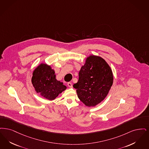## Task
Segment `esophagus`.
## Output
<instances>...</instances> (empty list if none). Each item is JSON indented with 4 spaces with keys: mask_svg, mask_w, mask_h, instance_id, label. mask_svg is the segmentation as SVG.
Segmentation results:
<instances>
[{
    "mask_svg": "<svg viewBox=\"0 0 149 149\" xmlns=\"http://www.w3.org/2000/svg\"><path fill=\"white\" fill-rule=\"evenodd\" d=\"M67 85H68V86L69 87H70V88H72L73 86H72V83L71 82H68V84H67Z\"/></svg>",
    "mask_w": 149,
    "mask_h": 149,
    "instance_id": "obj_1",
    "label": "esophagus"
}]
</instances>
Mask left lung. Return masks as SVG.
Returning a JSON list of instances; mask_svg holds the SVG:
<instances>
[{"label":"left lung","instance_id":"left-lung-1","mask_svg":"<svg viewBox=\"0 0 149 149\" xmlns=\"http://www.w3.org/2000/svg\"><path fill=\"white\" fill-rule=\"evenodd\" d=\"M77 82L73 84L78 97L88 107L95 106L107 96L113 84L109 65L101 57L91 55L79 72Z\"/></svg>","mask_w":149,"mask_h":149}]
</instances>
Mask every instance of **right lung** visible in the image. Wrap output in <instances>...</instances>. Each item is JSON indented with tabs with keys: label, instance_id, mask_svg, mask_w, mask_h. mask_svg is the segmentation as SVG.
Segmentation results:
<instances>
[{
	"label": "right lung",
	"instance_id": "obj_1",
	"mask_svg": "<svg viewBox=\"0 0 149 149\" xmlns=\"http://www.w3.org/2000/svg\"><path fill=\"white\" fill-rule=\"evenodd\" d=\"M32 84L35 91L49 100H53L67 88L56 78L55 72L50 65L41 63L33 72Z\"/></svg>",
	"mask_w": 149,
	"mask_h": 149
}]
</instances>
